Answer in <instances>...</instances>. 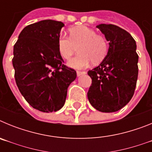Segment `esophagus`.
I'll return each mask as SVG.
<instances>
[{
  "instance_id": "34e87169",
  "label": "esophagus",
  "mask_w": 152,
  "mask_h": 152,
  "mask_svg": "<svg viewBox=\"0 0 152 152\" xmlns=\"http://www.w3.org/2000/svg\"><path fill=\"white\" fill-rule=\"evenodd\" d=\"M85 74H86L85 72H80V71H77V77H79V76H80V75H85Z\"/></svg>"
}]
</instances>
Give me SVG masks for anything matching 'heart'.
I'll list each match as a JSON object with an SVG mask.
<instances>
[{
    "label": "heart",
    "mask_w": 152,
    "mask_h": 152,
    "mask_svg": "<svg viewBox=\"0 0 152 152\" xmlns=\"http://www.w3.org/2000/svg\"><path fill=\"white\" fill-rule=\"evenodd\" d=\"M58 50L64 59H70L78 49L79 54L68 61L70 67L77 69L87 68L100 63L107 55V42L104 36L86 26H79L70 29V37L61 35L58 39Z\"/></svg>",
    "instance_id": "b5f03b06"
}]
</instances>
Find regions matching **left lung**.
Returning <instances> with one entry per match:
<instances>
[{"label": "left lung", "instance_id": "obj_1", "mask_svg": "<svg viewBox=\"0 0 152 152\" xmlns=\"http://www.w3.org/2000/svg\"><path fill=\"white\" fill-rule=\"evenodd\" d=\"M96 28L110 46L102 62L88 71L92 84L88 98L100 112H116L130 101L135 92L139 73L136 42L127 31L116 25L100 24Z\"/></svg>", "mask_w": 152, "mask_h": 152}]
</instances>
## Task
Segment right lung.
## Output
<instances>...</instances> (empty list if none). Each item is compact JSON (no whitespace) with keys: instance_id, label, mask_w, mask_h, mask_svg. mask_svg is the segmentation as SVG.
I'll return each mask as SVG.
<instances>
[{"instance_id":"obj_1","label":"right lung","mask_w":152,"mask_h":152,"mask_svg":"<svg viewBox=\"0 0 152 152\" xmlns=\"http://www.w3.org/2000/svg\"><path fill=\"white\" fill-rule=\"evenodd\" d=\"M64 24L45 20L28 25L13 46L16 83L31 107L44 113L64 106L68 86L75 80V70L65 66L58 50V39Z\"/></svg>"}]
</instances>
